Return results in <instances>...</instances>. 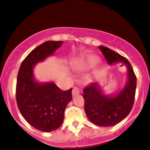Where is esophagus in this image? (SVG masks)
I'll use <instances>...</instances> for the list:
<instances>
[{"mask_svg": "<svg viewBox=\"0 0 150 150\" xmlns=\"http://www.w3.org/2000/svg\"><path fill=\"white\" fill-rule=\"evenodd\" d=\"M71 93H72V96H76V95L80 93V90H79V88H78L77 87H74L73 88Z\"/></svg>", "mask_w": 150, "mask_h": 150, "instance_id": "34e87169", "label": "esophagus"}]
</instances>
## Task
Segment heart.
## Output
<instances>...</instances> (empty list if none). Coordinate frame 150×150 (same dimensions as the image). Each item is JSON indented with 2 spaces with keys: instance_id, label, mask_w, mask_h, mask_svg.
Here are the masks:
<instances>
[{
  "instance_id": "heart-1",
  "label": "heart",
  "mask_w": 150,
  "mask_h": 150,
  "mask_svg": "<svg viewBox=\"0 0 150 150\" xmlns=\"http://www.w3.org/2000/svg\"><path fill=\"white\" fill-rule=\"evenodd\" d=\"M100 62V58L96 55H90L86 58L83 62H81L79 65H77L78 69H88L96 66Z\"/></svg>"
}]
</instances>
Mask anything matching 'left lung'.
I'll return each mask as SVG.
<instances>
[{"mask_svg": "<svg viewBox=\"0 0 150 150\" xmlns=\"http://www.w3.org/2000/svg\"><path fill=\"white\" fill-rule=\"evenodd\" d=\"M109 65L122 62L127 68L128 79L125 87L116 95L107 96L98 82H93L83 90L85 112L88 119L97 126H115L129 115L134 103L136 77L129 62L104 46H99Z\"/></svg>", "mask_w": 150, "mask_h": 150, "instance_id": "obj_1", "label": "left lung"}]
</instances>
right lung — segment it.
I'll return each mask as SVG.
<instances>
[{
  "label": "right lung",
  "mask_w": 150,
  "mask_h": 150,
  "mask_svg": "<svg viewBox=\"0 0 150 150\" xmlns=\"http://www.w3.org/2000/svg\"><path fill=\"white\" fill-rule=\"evenodd\" d=\"M62 41H48L31 51L21 64L17 79L16 100L24 119L41 132H52L62 126L67 105L72 99L71 90L62 91L54 82H38L34 67L52 55Z\"/></svg>",
  "instance_id": "right-lung-1"
}]
</instances>
